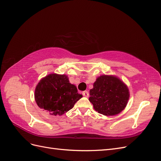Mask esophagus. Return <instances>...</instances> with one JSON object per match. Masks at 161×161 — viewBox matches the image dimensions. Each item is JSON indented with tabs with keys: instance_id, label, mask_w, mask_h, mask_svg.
Masks as SVG:
<instances>
[{
	"instance_id": "obj_1",
	"label": "esophagus",
	"mask_w": 161,
	"mask_h": 161,
	"mask_svg": "<svg viewBox=\"0 0 161 161\" xmlns=\"http://www.w3.org/2000/svg\"><path fill=\"white\" fill-rule=\"evenodd\" d=\"M82 95L85 96V97H89V92L87 91H83V92H82Z\"/></svg>"
}]
</instances>
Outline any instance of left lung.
I'll return each instance as SVG.
<instances>
[{"label":"left lung","instance_id":"8db88e82","mask_svg":"<svg viewBox=\"0 0 161 161\" xmlns=\"http://www.w3.org/2000/svg\"><path fill=\"white\" fill-rule=\"evenodd\" d=\"M89 101L98 113L115 115L124 110L129 99V90L124 82L114 76L97 78L90 90Z\"/></svg>","mask_w":161,"mask_h":161}]
</instances>
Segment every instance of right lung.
Wrapping results in <instances>:
<instances>
[{
	"instance_id": "add662e5",
	"label": "right lung",
	"mask_w": 161,
	"mask_h": 161,
	"mask_svg": "<svg viewBox=\"0 0 161 161\" xmlns=\"http://www.w3.org/2000/svg\"><path fill=\"white\" fill-rule=\"evenodd\" d=\"M82 97L64 75L46 76L40 81L35 90V99L39 108L48 111L53 115L65 114Z\"/></svg>"
}]
</instances>
